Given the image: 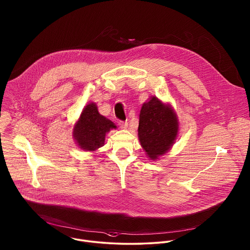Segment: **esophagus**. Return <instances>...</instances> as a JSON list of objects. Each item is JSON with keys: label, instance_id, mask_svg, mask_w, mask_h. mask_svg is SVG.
<instances>
[{"label": "esophagus", "instance_id": "1", "mask_svg": "<svg viewBox=\"0 0 250 250\" xmlns=\"http://www.w3.org/2000/svg\"><path fill=\"white\" fill-rule=\"evenodd\" d=\"M119 125H120V127H122V128H124V129H126L127 126H128V123H127V122L120 121V122H119Z\"/></svg>", "mask_w": 250, "mask_h": 250}]
</instances>
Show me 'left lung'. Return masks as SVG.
Returning <instances> with one entry per match:
<instances>
[{"instance_id":"left-lung-1","label":"left lung","mask_w":250,"mask_h":250,"mask_svg":"<svg viewBox=\"0 0 250 250\" xmlns=\"http://www.w3.org/2000/svg\"><path fill=\"white\" fill-rule=\"evenodd\" d=\"M179 121L173 107L151 96L143 103L139 114L138 139L151 161L167 154L175 143Z\"/></svg>"}]
</instances>
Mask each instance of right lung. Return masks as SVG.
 <instances>
[{
  "label": "right lung",
  "instance_id": "obj_1",
  "mask_svg": "<svg viewBox=\"0 0 250 250\" xmlns=\"http://www.w3.org/2000/svg\"><path fill=\"white\" fill-rule=\"evenodd\" d=\"M117 125L99 114L94 102L88 103L82 111L73 127V137L80 149L95 152L104 145L106 134Z\"/></svg>",
  "mask_w": 250,
  "mask_h": 250
}]
</instances>
